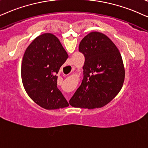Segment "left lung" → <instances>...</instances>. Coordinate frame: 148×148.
Listing matches in <instances>:
<instances>
[{
	"label": "left lung",
	"mask_w": 148,
	"mask_h": 148,
	"mask_svg": "<svg viewBox=\"0 0 148 148\" xmlns=\"http://www.w3.org/2000/svg\"><path fill=\"white\" fill-rule=\"evenodd\" d=\"M78 49L84 56L83 79L69 103L88 109L103 107L123 85L125 71L121 53L106 35L98 32L84 36Z\"/></svg>",
	"instance_id": "obj_1"
}]
</instances>
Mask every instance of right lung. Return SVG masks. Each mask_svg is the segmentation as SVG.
<instances>
[{"mask_svg": "<svg viewBox=\"0 0 148 148\" xmlns=\"http://www.w3.org/2000/svg\"><path fill=\"white\" fill-rule=\"evenodd\" d=\"M68 58L60 41L51 33L36 37L25 51L21 70L23 86L29 97L45 109L69 106L57 86V74Z\"/></svg>", "mask_w": 148, "mask_h": 148, "instance_id": "right-lung-1", "label": "right lung"}]
</instances>
